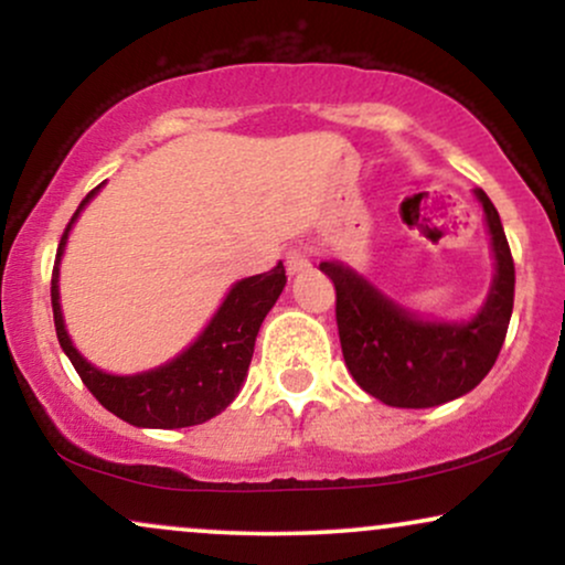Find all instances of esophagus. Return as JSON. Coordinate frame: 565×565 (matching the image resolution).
I'll list each match as a JSON object with an SVG mask.
<instances>
[{
  "mask_svg": "<svg viewBox=\"0 0 565 565\" xmlns=\"http://www.w3.org/2000/svg\"><path fill=\"white\" fill-rule=\"evenodd\" d=\"M310 268V255L305 246H291L287 252V274L289 276H300Z\"/></svg>",
  "mask_w": 565,
  "mask_h": 565,
  "instance_id": "obj_1",
  "label": "esophagus"
}]
</instances>
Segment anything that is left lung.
I'll return each mask as SVG.
<instances>
[{
  "label": "left lung",
  "instance_id": "8db88e82",
  "mask_svg": "<svg viewBox=\"0 0 565 565\" xmlns=\"http://www.w3.org/2000/svg\"><path fill=\"white\" fill-rule=\"evenodd\" d=\"M491 233L497 274L470 321H425L408 313L345 263H321L337 291V329L353 380L382 404L430 408L470 393L494 366L512 316L515 265L497 206L476 188Z\"/></svg>",
  "mask_w": 565,
  "mask_h": 565
}]
</instances>
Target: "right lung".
Segmentation results:
<instances>
[{
    "label": "right lung",
    "mask_w": 565,
    "mask_h": 565,
    "mask_svg": "<svg viewBox=\"0 0 565 565\" xmlns=\"http://www.w3.org/2000/svg\"><path fill=\"white\" fill-rule=\"evenodd\" d=\"M97 191H100V185L84 196L79 210L74 212L66 231H63L61 244H57L50 295H53L55 332L63 353L71 359L87 391L108 412L129 425L172 430V427H191L217 417L242 391L246 369H249L252 353H255L260 323L276 305L278 295L284 291V284H287L284 265L278 263L268 274H257L233 284L204 332L178 359L167 361L164 366L151 369V372L129 374V377L106 374L89 364L71 342L66 323H63L61 291H57L61 257L63 249H66L68 231Z\"/></svg>",
    "instance_id": "obj_1"
}]
</instances>
